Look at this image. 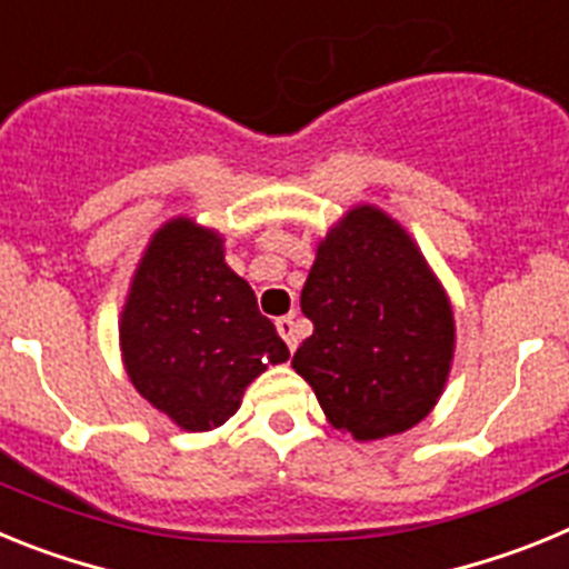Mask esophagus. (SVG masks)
Wrapping results in <instances>:
<instances>
[{"mask_svg":"<svg viewBox=\"0 0 569 569\" xmlns=\"http://www.w3.org/2000/svg\"><path fill=\"white\" fill-rule=\"evenodd\" d=\"M276 330H279V336L284 339V345L290 347V353H293L296 347H299V336H296L293 316H281V319H276Z\"/></svg>","mask_w":569,"mask_h":569,"instance_id":"34e87169","label":"esophagus"}]
</instances>
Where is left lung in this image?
<instances>
[{
    "label": "left lung",
    "mask_w": 569,
    "mask_h": 569,
    "mask_svg": "<svg viewBox=\"0 0 569 569\" xmlns=\"http://www.w3.org/2000/svg\"><path fill=\"white\" fill-rule=\"evenodd\" d=\"M313 336L296 373L336 430L385 439L430 413L453 359V313L410 236L356 208L319 244L301 290Z\"/></svg>",
    "instance_id": "8db88e82"
}]
</instances>
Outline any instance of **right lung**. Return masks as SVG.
<instances>
[{
  "mask_svg": "<svg viewBox=\"0 0 569 569\" xmlns=\"http://www.w3.org/2000/svg\"><path fill=\"white\" fill-rule=\"evenodd\" d=\"M119 330L136 390L184 430L228 421L244 387L290 356L222 239L188 219L153 236Z\"/></svg>",
  "mask_w": 569,
  "mask_h": 569,
  "instance_id": "obj_1",
  "label": "right lung"
}]
</instances>
